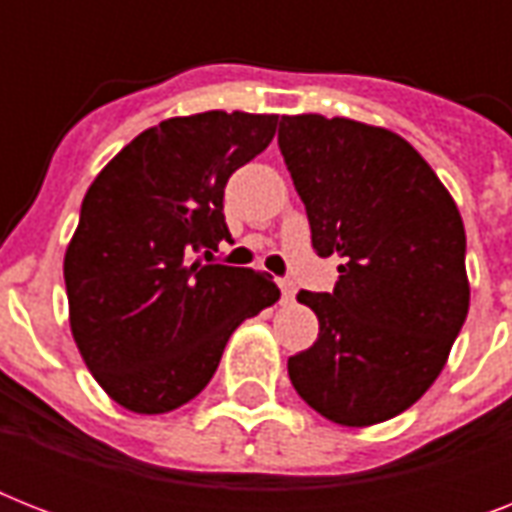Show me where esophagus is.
Returning a JSON list of instances; mask_svg holds the SVG:
<instances>
[{
    "mask_svg": "<svg viewBox=\"0 0 512 512\" xmlns=\"http://www.w3.org/2000/svg\"><path fill=\"white\" fill-rule=\"evenodd\" d=\"M279 289H281V300H284V303H289V300L295 297V284H292L289 279H279Z\"/></svg>",
    "mask_w": 512,
    "mask_h": 512,
    "instance_id": "obj_1",
    "label": "esophagus"
}]
</instances>
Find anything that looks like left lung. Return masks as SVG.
Here are the masks:
<instances>
[{"instance_id": "obj_1", "label": "left lung", "mask_w": 512, "mask_h": 512, "mask_svg": "<svg viewBox=\"0 0 512 512\" xmlns=\"http://www.w3.org/2000/svg\"><path fill=\"white\" fill-rule=\"evenodd\" d=\"M279 148L335 292H297L319 340L287 361L305 404L345 428L406 412L436 382L470 308L465 225L401 135L345 116H281Z\"/></svg>"}]
</instances>
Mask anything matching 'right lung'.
<instances>
[{
    "instance_id": "1",
    "label": "right lung",
    "mask_w": 512,
    "mask_h": 512,
    "mask_svg": "<svg viewBox=\"0 0 512 512\" xmlns=\"http://www.w3.org/2000/svg\"><path fill=\"white\" fill-rule=\"evenodd\" d=\"M276 127V114L172 116L127 143L84 193L63 257L68 324L92 377L124 409L188 404L241 321L281 297L268 273L191 257L231 241L225 183Z\"/></svg>"
}]
</instances>
